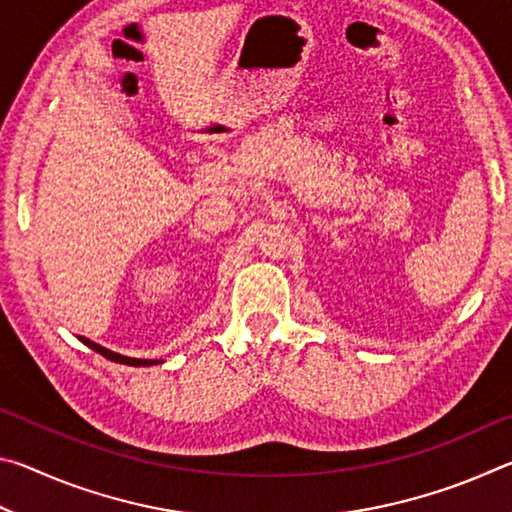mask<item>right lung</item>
Returning a JSON list of instances; mask_svg holds the SVG:
<instances>
[{"mask_svg":"<svg viewBox=\"0 0 512 512\" xmlns=\"http://www.w3.org/2000/svg\"><path fill=\"white\" fill-rule=\"evenodd\" d=\"M79 341L88 345L90 350L99 352L101 357H106V359L115 361V363H124V366H135V368H137V366H155V363H162V361H158V359H133V357H124V354H117V352H112V350H108V348H103V345L94 343V341H90V339H85V336H79Z\"/></svg>","mask_w":512,"mask_h":512,"instance_id":"obj_1","label":"right lung"}]
</instances>
